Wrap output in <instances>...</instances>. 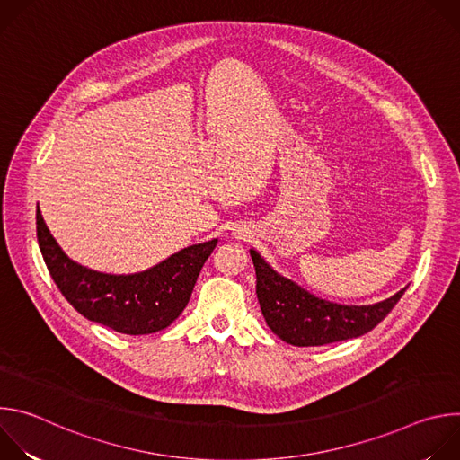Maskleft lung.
<instances>
[{
    "label": "left lung",
    "mask_w": 460,
    "mask_h": 460,
    "mask_svg": "<svg viewBox=\"0 0 460 460\" xmlns=\"http://www.w3.org/2000/svg\"><path fill=\"white\" fill-rule=\"evenodd\" d=\"M256 271V296L271 332L298 348L323 346L357 339L371 332L397 305L404 291L373 305H342L322 300L293 280L279 275L254 249H249Z\"/></svg>",
    "instance_id": "8db88e82"
}]
</instances>
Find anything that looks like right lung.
<instances>
[{"label":"right lung","mask_w":460,"mask_h":460,"mask_svg":"<svg viewBox=\"0 0 460 460\" xmlns=\"http://www.w3.org/2000/svg\"><path fill=\"white\" fill-rule=\"evenodd\" d=\"M38 243L61 295L85 318L125 335L165 330L185 309L217 238L189 245L155 268L135 275H107L76 264L50 234L36 211Z\"/></svg>","instance_id":"obj_1"}]
</instances>
